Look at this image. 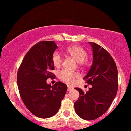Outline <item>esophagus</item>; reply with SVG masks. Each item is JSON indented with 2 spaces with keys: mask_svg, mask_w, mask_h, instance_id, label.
Segmentation results:
<instances>
[{
  "mask_svg": "<svg viewBox=\"0 0 131 131\" xmlns=\"http://www.w3.org/2000/svg\"><path fill=\"white\" fill-rule=\"evenodd\" d=\"M73 89V87L69 86H68V89H67V91H68L71 90V89Z\"/></svg>",
  "mask_w": 131,
  "mask_h": 131,
  "instance_id": "1",
  "label": "esophagus"
}]
</instances>
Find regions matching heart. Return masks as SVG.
<instances>
[{
	"mask_svg": "<svg viewBox=\"0 0 131 131\" xmlns=\"http://www.w3.org/2000/svg\"><path fill=\"white\" fill-rule=\"evenodd\" d=\"M68 53L73 58L75 59L77 62H83L87 58L88 53L86 50L80 46H73L67 49ZM64 58L61 53L58 51H55L52 55V61L56 67H60L63 62ZM79 74L76 73H73L67 70H63L59 73V78L62 81L68 84L73 83L74 79L78 78Z\"/></svg>",
	"mask_w": 131,
	"mask_h": 131,
	"instance_id": "obj_1",
	"label": "heart"
}]
</instances>
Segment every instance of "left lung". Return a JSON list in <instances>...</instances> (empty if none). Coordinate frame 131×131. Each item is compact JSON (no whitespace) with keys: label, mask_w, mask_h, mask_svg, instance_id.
<instances>
[{"label":"left lung","mask_w":131,"mask_h":131,"mask_svg":"<svg viewBox=\"0 0 131 131\" xmlns=\"http://www.w3.org/2000/svg\"><path fill=\"white\" fill-rule=\"evenodd\" d=\"M93 51V62L90 70L83 78L92 85L84 92L76 88L80 96L74 104L76 114L82 119L92 121L107 112L117 94V69L110 53L95 43L89 42Z\"/></svg>","instance_id":"8db88e82"}]
</instances>
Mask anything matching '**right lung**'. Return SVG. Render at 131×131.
<instances>
[{
	"label": "right lung",
	"mask_w": 131,
	"mask_h": 131,
	"mask_svg": "<svg viewBox=\"0 0 131 131\" xmlns=\"http://www.w3.org/2000/svg\"><path fill=\"white\" fill-rule=\"evenodd\" d=\"M58 48L53 41L39 42L25 55L17 73L21 98L28 110L37 117L46 119L58 112L67 86L61 82L51 86L48 78H54L52 55Z\"/></svg>",
	"instance_id": "obj_1"
}]
</instances>
